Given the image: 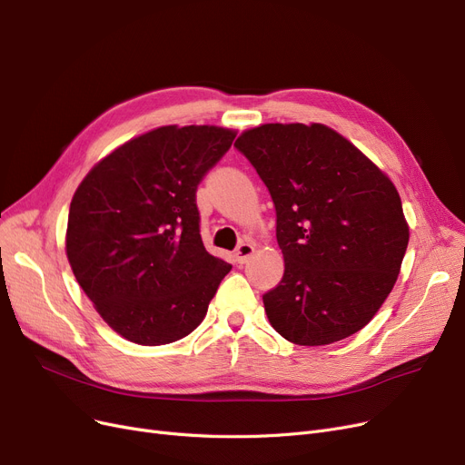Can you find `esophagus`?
Here are the masks:
<instances>
[{
  "label": "esophagus",
  "mask_w": 465,
  "mask_h": 465,
  "mask_svg": "<svg viewBox=\"0 0 465 465\" xmlns=\"http://www.w3.org/2000/svg\"><path fill=\"white\" fill-rule=\"evenodd\" d=\"M252 253H253V244L248 242V240H244V242H240V244L236 246V250H234V257H236V262H238L240 265L246 263Z\"/></svg>",
  "instance_id": "34e87169"
}]
</instances>
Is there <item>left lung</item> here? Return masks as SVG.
Segmentation results:
<instances>
[{"mask_svg": "<svg viewBox=\"0 0 465 465\" xmlns=\"http://www.w3.org/2000/svg\"><path fill=\"white\" fill-rule=\"evenodd\" d=\"M234 146L276 212L284 276L263 295L271 326L297 345L352 336L393 290L406 253L395 184L322 124H265Z\"/></svg>", "mask_w": 465, "mask_h": 465, "instance_id": "left-lung-1", "label": "left lung"}]
</instances>
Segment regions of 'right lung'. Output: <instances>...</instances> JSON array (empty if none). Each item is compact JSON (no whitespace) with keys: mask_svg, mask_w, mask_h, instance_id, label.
Instances as JSON below:
<instances>
[{"mask_svg":"<svg viewBox=\"0 0 465 465\" xmlns=\"http://www.w3.org/2000/svg\"><path fill=\"white\" fill-rule=\"evenodd\" d=\"M234 137L215 125L158 127L101 160L74 194L70 267L125 340L172 343L206 317L231 265L203 248L196 191Z\"/></svg>","mask_w":465,"mask_h":465,"instance_id":"obj_1","label":"right lung"}]
</instances>
